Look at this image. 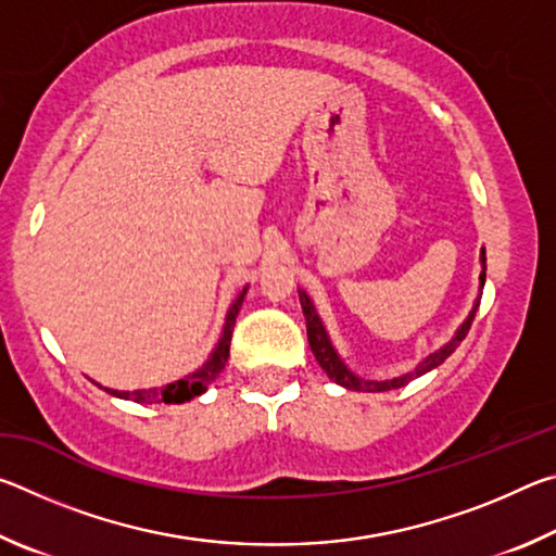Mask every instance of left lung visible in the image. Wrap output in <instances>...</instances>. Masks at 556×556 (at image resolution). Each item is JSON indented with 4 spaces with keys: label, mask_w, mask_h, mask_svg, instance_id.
<instances>
[{
    "label": "left lung",
    "mask_w": 556,
    "mask_h": 556,
    "mask_svg": "<svg viewBox=\"0 0 556 556\" xmlns=\"http://www.w3.org/2000/svg\"><path fill=\"white\" fill-rule=\"evenodd\" d=\"M481 285H485V257H483ZM299 301H301V312H304V316H306L308 345H312V353H314V357L318 361V365H321V368L326 370L328 378H331L333 382L341 384V388H345V390H355V392H384V390H397V388H404V384H407L409 380L419 378V375L429 372L431 368H437V365L444 363L446 357L456 351V348L460 345V341H464V338H466L470 324H473V318H476V308H478V304H481V294H478L473 312L468 314L466 324L458 328L456 336L451 338V341H448L444 348H441V351H437V353H431L429 357H425V361H421V363L417 365V368H414V372H407V375H402V378L384 380V382H378V380H363V378H357V375H353L351 370H348L345 365H343L341 357H338V353L333 351L331 341H328V336H326L324 326H321V318H318L316 308H314V304H312V299L306 296V291H299Z\"/></svg>",
    "instance_id": "obj_1"
}]
</instances>
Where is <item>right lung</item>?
Returning <instances> with one entry per match:
<instances>
[{"instance_id":"obj_1","label":"right lung","mask_w":556,"mask_h":556,"mask_svg":"<svg viewBox=\"0 0 556 556\" xmlns=\"http://www.w3.org/2000/svg\"><path fill=\"white\" fill-rule=\"evenodd\" d=\"M244 294H248V289H242V294L235 299V304L230 306V312H228V318H225V328H223L220 343H218V348H215V353L211 355V361L205 363L201 370H195L193 375H188V378L176 380V382L166 384V388H159V390H137V392L108 390V392L115 394V397H122V400H135L139 404H159V402H164V404H184L188 400L199 397V394L205 392V388H208V384L223 372L225 363H228L235 318H238V312H240V306H242Z\"/></svg>"}]
</instances>
